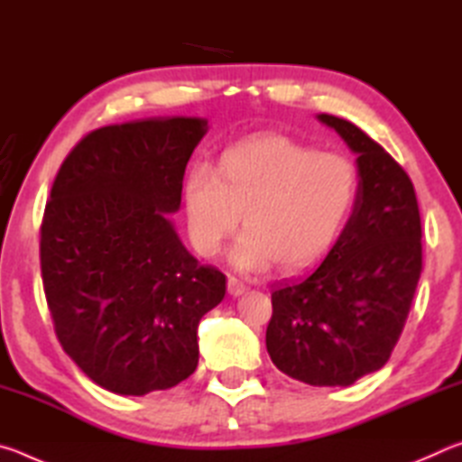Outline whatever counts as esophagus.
Returning <instances> with one entry per match:
<instances>
[{
  "mask_svg": "<svg viewBox=\"0 0 462 462\" xmlns=\"http://www.w3.org/2000/svg\"><path fill=\"white\" fill-rule=\"evenodd\" d=\"M246 291V285L242 283L240 279H236V277H228V293L232 295V297H240L242 293Z\"/></svg>",
  "mask_w": 462,
  "mask_h": 462,
  "instance_id": "34e87169",
  "label": "esophagus"
}]
</instances>
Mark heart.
I'll list each match as a JSON object with an SVG mask.
<instances>
[{"instance_id":"heart-1","label":"heart","mask_w":462,"mask_h":462,"mask_svg":"<svg viewBox=\"0 0 462 462\" xmlns=\"http://www.w3.org/2000/svg\"><path fill=\"white\" fill-rule=\"evenodd\" d=\"M358 198V173L346 156L318 152L281 134L248 138L226 151L216 171L195 165L185 177L183 206L193 246L216 256L236 226L246 230L232 264L246 273H293L334 246Z\"/></svg>"}]
</instances>
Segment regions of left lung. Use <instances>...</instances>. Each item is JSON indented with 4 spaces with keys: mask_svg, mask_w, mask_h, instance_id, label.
Masks as SVG:
<instances>
[{
    "mask_svg": "<svg viewBox=\"0 0 462 462\" xmlns=\"http://www.w3.org/2000/svg\"><path fill=\"white\" fill-rule=\"evenodd\" d=\"M356 154L358 198L319 267L273 287L267 353L291 379L348 387L389 361L421 273L413 185L353 122L318 114Z\"/></svg>",
    "mask_w": 462,
    "mask_h": 462,
    "instance_id": "8db88e82",
    "label": "left lung"
}]
</instances>
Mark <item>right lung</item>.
<instances>
[{
  "mask_svg": "<svg viewBox=\"0 0 462 462\" xmlns=\"http://www.w3.org/2000/svg\"><path fill=\"white\" fill-rule=\"evenodd\" d=\"M206 118H148L93 130L59 169L41 228L54 332L112 393L175 387L199 361L198 326L226 295L169 214Z\"/></svg>",
  "mask_w": 462,
  "mask_h": 462,
  "instance_id": "1",
  "label": "right lung"
}]
</instances>
